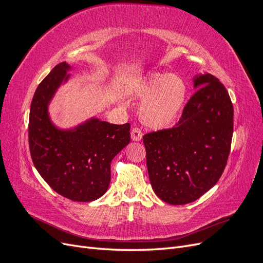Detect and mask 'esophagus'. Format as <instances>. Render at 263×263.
Segmentation results:
<instances>
[{
  "mask_svg": "<svg viewBox=\"0 0 263 263\" xmlns=\"http://www.w3.org/2000/svg\"><path fill=\"white\" fill-rule=\"evenodd\" d=\"M130 136L133 141H140L142 138V132L139 128H137V127H135L130 133Z\"/></svg>",
  "mask_w": 263,
  "mask_h": 263,
  "instance_id": "obj_1",
  "label": "esophagus"
}]
</instances>
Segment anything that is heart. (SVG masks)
<instances>
[{
    "label": "heart",
    "mask_w": 263,
    "mask_h": 263,
    "mask_svg": "<svg viewBox=\"0 0 263 263\" xmlns=\"http://www.w3.org/2000/svg\"><path fill=\"white\" fill-rule=\"evenodd\" d=\"M135 97L142 98L139 116L150 128L161 129L180 117L185 105L187 87L177 74L150 72L135 82Z\"/></svg>",
    "instance_id": "heart-1"
}]
</instances>
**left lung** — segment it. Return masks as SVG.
<instances>
[{"label":"left lung","instance_id":"1","mask_svg":"<svg viewBox=\"0 0 263 263\" xmlns=\"http://www.w3.org/2000/svg\"><path fill=\"white\" fill-rule=\"evenodd\" d=\"M193 82L196 92L177 126L142 138L151 186L172 205L194 202L216 184L232 145L234 107L226 87L210 73Z\"/></svg>","mask_w":263,"mask_h":263}]
</instances>
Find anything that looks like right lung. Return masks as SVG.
Listing matches in <instances>:
<instances>
[{"label": "right lung", "mask_w": 263, "mask_h": 263, "mask_svg": "<svg viewBox=\"0 0 263 263\" xmlns=\"http://www.w3.org/2000/svg\"><path fill=\"white\" fill-rule=\"evenodd\" d=\"M71 67L55 66L39 83L30 104L28 141L31 160L48 185L71 201L92 202L104 194L110 181V162L130 141V125L87 119L72 129L50 121L48 105Z\"/></svg>", "instance_id": "add662e5"}]
</instances>
